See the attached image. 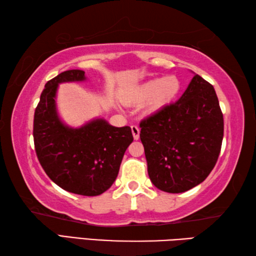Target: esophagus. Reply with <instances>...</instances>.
<instances>
[{
	"instance_id": "esophagus-1",
	"label": "esophagus",
	"mask_w": 256,
	"mask_h": 256,
	"mask_svg": "<svg viewBox=\"0 0 256 256\" xmlns=\"http://www.w3.org/2000/svg\"><path fill=\"white\" fill-rule=\"evenodd\" d=\"M131 130H132V134H133L134 140H138V138H140V130H138L136 125H132Z\"/></svg>"
}]
</instances>
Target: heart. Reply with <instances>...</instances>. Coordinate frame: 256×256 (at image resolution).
<instances>
[{
	"label": "heart",
	"mask_w": 256,
	"mask_h": 256,
	"mask_svg": "<svg viewBox=\"0 0 256 256\" xmlns=\"http://www.w3.org/2000/svg\"><path fill=\"white\" fill-rule=\"evenodd\" d=\"M180 90V81L176 76H166L160 79H151L138 84L131 92L124 94L126 102L138 105L148 102V110H158L168 105L177 97Z\"/></svg>",
	"instance_id": "heart-1"
}]
</instances>
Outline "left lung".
Here are the masks:
<instances>
[{
  "label": "left lung",
  "instance_id": "8db88e82",
  "mask_svg": "<svg viewBox=\"0 0 256 256\" xmlns=\"http://www.w3.org/2000/svg\"><path fill=\"white\" fill-rule=\"evenodd\" d=\"M148 174L156 188L182 193L204 180L218 160L224 116L214 86L194 74L176 102L141 120Z\"/></svg>",
  "mask_w": 256,
  "mask_h": 256
}]
</instances>
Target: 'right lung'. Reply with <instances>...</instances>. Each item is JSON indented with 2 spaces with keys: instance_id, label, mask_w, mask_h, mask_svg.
Listing matches in <instances>:
<instances>
[{
  "instance_id": "add662e5",
  "label": "right lung",
  "mask_w": 256,
  "mask_h": 256,
  "mask_svg": "<svg viewBox=\"0 0 256 256\" xmlns=\"http://www.w3.org/2000/svg\"><path fill=\"white\" fill-rule=\"evenodd\" d=\"M86 80L84 71L68 70L47 82L34 110V141L42 167L56 185L96 196L115 182L133 136L130 126H112L104 118H94L80 128L60 120L56 106L58 84Z\"/></svg>"
}]
</instances>
